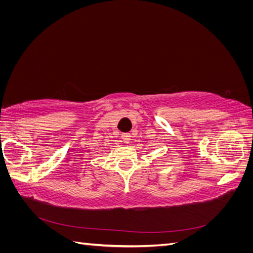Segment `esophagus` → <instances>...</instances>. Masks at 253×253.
<instances>
[{"instance_id":"esophagus-1","label":"esophagus","mask_w":253,"mask_h":253,"mask_svg":"<svg viewBox=\"0 0 253 253\" xmlns=\"http://www.w3.org/2000/svg\"><path fill=\"white\" fill-rule=\"evenodd\" d=\"M121 139L124 140V142H126V143L129 142V140H131V134H129V133H124V134L121 135Z\"/></svg>"}]
</instances>
